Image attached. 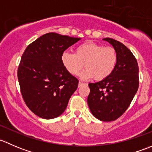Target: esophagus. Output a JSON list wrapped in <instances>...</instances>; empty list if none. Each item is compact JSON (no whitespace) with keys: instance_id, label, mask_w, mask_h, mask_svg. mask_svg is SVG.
<instances>
[{"instance_id":"1","label":"esophagus","mask_w":152,"mask_h":152,"mask_svg":"<svg viewBox=\"0 0 152 152\" xmlns=\"http://www.w3.org/2000/svg\"><path fill=\"white\" fill-rule=\"evenodd\" d=\"M83 85H85V84H84L83 82H79V87H82V86Z\"/></svg>"}]
</instances>
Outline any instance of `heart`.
<instances>
[{
	"label": "heart",
	"instance_id": "obj_1",
	"mask_svg": "<svg viewBox=\"0 0 152 152\" xmlns=\"http://www.w3.org/2000/svg\"><path fill=\"white\" fill-rule=\"evenodd\" d=\"M118 61L117 51L113 47H104L92 41H87L76 48L75 53L65 51L62 62L70 74L76 76L84 66L87 68L80 74L84 80L95 77L102 80L113 72Z\"/></svg>",
	"mask_w": 152,
	"mask_h": 152
}]
</instances>
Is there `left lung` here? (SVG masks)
<instances>
[{
	"label": "left lung",
	"instance_id": "8db88e82",
	"mask_svg": "<svg viewBox=\"0 0 152 152\" xmlns=\"http://www.w3.org/2000/svg\"><path fill=\"white\" fill-rule=\"evenodd\" d=\"M103 40L116 50L118 61L113 73L96 83H90L87 104L94 117L112 121L124 114L135 96L139 86V68L131 50L112 38Z\"/></svg>",
	"mask_w": 152,
	"mask_h": 152
}]
</instances>
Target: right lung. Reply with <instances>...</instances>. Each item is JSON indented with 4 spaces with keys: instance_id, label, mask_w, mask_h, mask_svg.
<instances>
[{
    "instance_id": "1",
    "label": "right lung",
    "mask_w": 152,
    "mask_h": 152,
    "mask_svg": "<svg viewBox=\"0 0 152 152\" xmlns=\"http://www.w3.org/2000/svg\"><path fill=\"white\" fill-rule=\"evenodd\" d=\"M80 38L45 34L28 45L18 70L21 94L26 104L44 119L58 117L66 109L79 80L64 67L62 55Z\"/></svg>"
}]
</instances>
